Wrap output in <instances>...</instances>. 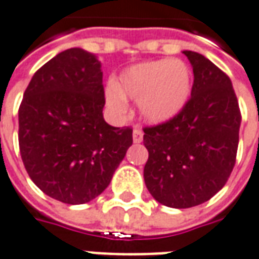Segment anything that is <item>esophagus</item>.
Listing matches in <instances>:
<instances>
[{
    "label": "esophagus",
    "mask_w": 259,
    "mask_h": 259,
    "mask_svg": "<svg viewBox=\"0 0 259 259\" xmlns=\"http://www.w3.org/2000/svg\"><path fill=\"white\" fill-rule=\"evenodd\" d=\"M132 138H134V142L141 143L143 141V132L139 128H135L132 132Z\"/></svg>",
    "instance_id": "1"
}]
</instances>
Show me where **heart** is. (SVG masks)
I'll use <instances>...</instances> for the list:
<instances>
[{
	"mask_svg": "<svg viewBox=\"0 0 259 259\" xmlns=\"http://www.w3.org/2000/svg\"><path fill=\"white\" fill-rule=\"evenodd\" d=\"M192 91V74L181 60H153L127 69L118 84L106 88L107 106L117 114L127 110V101H139L141 116L149 122H164L178 114Z\"/></svg>",
	"mask_w": 259,
	"mask_h": 259,
	"instance_id": "heart-1",
	"label": "heart"
}]
</instances>
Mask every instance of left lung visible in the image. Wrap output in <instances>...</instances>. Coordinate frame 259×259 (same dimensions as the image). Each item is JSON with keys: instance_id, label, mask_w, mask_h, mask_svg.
Returning <instances> with one entry per match:
<instances>
[{"instance_id": "obj_1", "label": "left lung", "mask_w": 259, "mask_h": 259, "mask_svg": "<svg viewBox=\"0 0 259 259\" xmlns=\"http://www.w3.org/2000/svg\"><path fill=\"white\" fill-rule=\"evenodd\" d=\"M184 54L193 67L190 99L171 120L143 128L145 184L158 203L172 208L203 204L225 186L241 122L229 77L201 54Z\"/></svg>"}]
</instances>
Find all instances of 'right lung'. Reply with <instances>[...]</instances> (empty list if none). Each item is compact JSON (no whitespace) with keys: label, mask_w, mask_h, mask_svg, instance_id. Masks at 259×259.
<instances>
[{"label":"right lung","mask_w":259,"mask_h":259,"mask_svg":"<svg viewBox=\"0 0 259 259\" xmlns=\"http://www.w3.org/2000/svg\"><path fill=\"white\" fill-rule=\"evenodd\" d=\"M102 78L95 55L70 48L35 71L19 107L24 168L45 194L66 204L99 196L132 145L131 127L103 118Z\"/></svg>","instance_id":"add662e5"}]
</instances>
